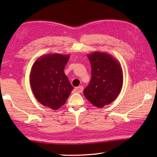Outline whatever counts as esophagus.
Segmentation results:
<instances>
[{"mask_svg": "<svg viewBox=\"0 0 157 157\" xmlns=\"http://www.w3.org/2000/svg\"><path fill=\"white\" fill-rule=\"evenodd\" d=\"M83 89H84L83 86H79V87H76L74 89V90H75V92H78V93H81L83 91Z\"/></svg>", "mask_w": 157, "mask_h": 157, "instance_id": "1", "label": "esophagus"}]
</instances>
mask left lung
Masks as SVG:
<instances>
[{"mask_svg":"<svg viewBox=\"0 0 157 157\" xmlns=\"http://www.w3.org/2000/svg\"><path fill=\"white\" fill-rule=\"evenodd\" d=\"M92 68L89 85L84 95L98 108L111 104L121 90L123 82L121 64L106 52L96 51L88 55Z\"/></svg>","mask_w":157,"mask_h":157,"instance_id":"1","label":"left lung"}]
</instances>
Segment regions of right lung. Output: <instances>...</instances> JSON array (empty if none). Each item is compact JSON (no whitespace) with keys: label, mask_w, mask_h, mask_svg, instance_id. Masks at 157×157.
Returning a JSON list of instances; mask_svg holds the SVG:
<instances>
[{"label":"right lung","mask_w":157,"mask_h":157,"mask_svg":"<svg viewBox=\"0 0 157 157\" xmlns=\"http://www.w3.org/2000/svg\"><path fill=\"white\" fill-rule=\"evenodd\" d=\"M69 55H42L32 65L29 84L36 100L45 106L57 110L65 104L73 90L64 73Z\"/></svg>","instance_id":"right-lung-1"}]
</instances>
